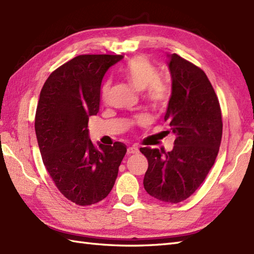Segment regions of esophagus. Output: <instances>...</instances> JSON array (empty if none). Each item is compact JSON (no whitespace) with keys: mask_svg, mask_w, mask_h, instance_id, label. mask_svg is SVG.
Segmentation results:
<instances>
[{"mask_svg":"<svg viewBox=\"0 0 254 254\" xmlns=\"http://www.w3.org/2000/svg\"><path fill=\"white\" fill-rule=\"evenodd\" d=\"M138 152H139V149L136 146H132L127 148V155H135V154H138Z\"/></svg>","mask_w":254,"mask_h":254,"instance_id":"1","label":"esophagus"}]
</instances>
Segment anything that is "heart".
<instances>
[{
  "instance_id": "obj_1",
  "label": "heart",
  "mask_w": 254,
  "mask_h": 254,
  "mask_svg": "<svg viewBox=\"0 0 254 254\" xmlns=\"http://www.w3.org/2000/svg\"><path fill=\"white\" fill-rule=\"evenodd\" d=\"M125 75L128 83L137 91L145 92V98L155 108H163L169 102L170 91L168 85L159 79V73L147 58L143 56L135 57L125 68ZM110 90V82L107 81L103 85L102 96L107 99ZM139 126L146 125L147 118L139 116L135 120Z\"/></svg>"
}]
</instances>
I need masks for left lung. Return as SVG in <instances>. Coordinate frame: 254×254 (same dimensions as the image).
Wrapping results in <instances>:
<instances>
[{"label":"left lung","mask_w":254,"mask_h":254,"mask_svg":"<svg viewBox=\"0 0 254 254\" xmlns=\"http://www.w3.org/2000/svg\"><path fill=\"white\" fill-rule=\"evenodd\" d=\"M169 57L172 93L164 121L175 134L171 151L140 148L148 160L144 188L162 202L179 203L202 184L219 154L220 103L203 70L178 54Z\"/></svg>","instance_id":"left-lung-1"}]
</instances>
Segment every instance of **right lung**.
I'll return each instance as SVG.
<instances>
[{
	"label": "right lung",
	"mask_w": 254,
	"mask_h": 254,
	"mask_svg": "<svg viewBox=\"0 0 254 254\" xmlns=\"http://www.w3.org/2000/svg\"><path fill=\"white\" fill-rule=\"evenodd\" d=\"M123 55H79L57 68L41 90L35 134L44 166L64 197L79 205L105 199L113 190L127 146H95L88 117L99 110L105 73Z\"/></svg>",
	"instance_id": "obj_1"
}]
</instances>
